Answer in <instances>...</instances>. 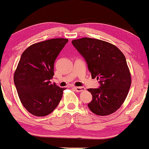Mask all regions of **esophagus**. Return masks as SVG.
Here are the masks:
<instances>
[{
    "label": "esophagus",
    "mask_w": 149,
    "mask_h": 149,
    "mask_svg": "<svg viewBox=\"0 0 149 149\" xmlns=\"http://www.w3.org/2000/svg\"><path fill=\"white\" fill-rule=\"evenodd\" d=\"M75 90V91L77 92V93H80V92H83L86 90V88L84 87H74L73 88Z\"/></svg>",
    "instance_id": "obj_1"
}]
</instances>
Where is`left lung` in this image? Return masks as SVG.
<instances>
[{
    "label": "left lung",
    "instance_id": "8db88e82",
    "mask_svg": "<svg viewBox=\"0 0 149 149\" xmlns=\"http://www.w3.org/2000/svg\"><path fill=\"white\" fill-rule=\"evenodd\" d=\"M72 43L85 59L92 78L100 80L98 88L88 89L93 96L89 109L101 116L113 113L126 100L131 84L124 54L113 44L95 38H82Z\"/></svg>",
    "mask_w": 149,
    "mask_h": 149
}]
</instances>
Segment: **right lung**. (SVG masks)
Segmentation results:
<instances>
[{
  "mask_svg": "<svg viewBox=\"0 0 149 149\" xmlns=\"http://www.w3.org/2000/svg\"><path fill=\"white\" fill-rule=\"evenodd\" d=\"M52 38L34 43L22 54L14 81L20 100L29 113L37 117L50 114L59 104L65 88L52 84L54 61L68 43Z\"/></svg>",
  "mask_w": 149,
  "mask_h": 149,
  "instance_id": "add662e5",
  "label": "right lung"
}]
</instances>
